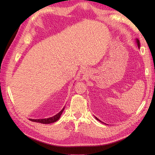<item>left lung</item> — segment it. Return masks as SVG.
Listing matches in <instances>:
<instances>
[{
	"label": "left lung",
	"instance_id": "left-lung-1",
	"mask_svg": "<svg viewBox=\"0 0 155 155\" xmlns=\"http://www.w3.org/2000/svg\"><path fill=\"white\" fill-rule=\"evenodd\" d=\"M137 43H138V47H140V41L138 40V39H137ZM95 118H96V119L97 120H98V121H100V122H102V121H101L99 119H98V118H96V117H95Z\"/></svg>",
	"mask_w": 155,
	"mask_h": 155
}]
</instances>
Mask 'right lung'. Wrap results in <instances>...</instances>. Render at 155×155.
<instances>
[{
	"label": "right lung",
	"mask_w": 155,
	"mask_h": 155,
	"mask_svg": "<svg viewBox=\"0 0 155 155\" xmlns=\"http://www.w3.org/2000/svg\"><path fill=\"white\" fill-rule=\"evenodd\" d=\"M64 107L63 109L61 110L59 113H58L56 115L51 117V118H45V119H38V120H35V119H29L30 121H34V122H37V123H41V124H50V123H54L56 121H58L59 118L61 115L62 112L64 110Z\"/></svg>",
	"instance_id": "right-lung-1"
}]
</instances>
